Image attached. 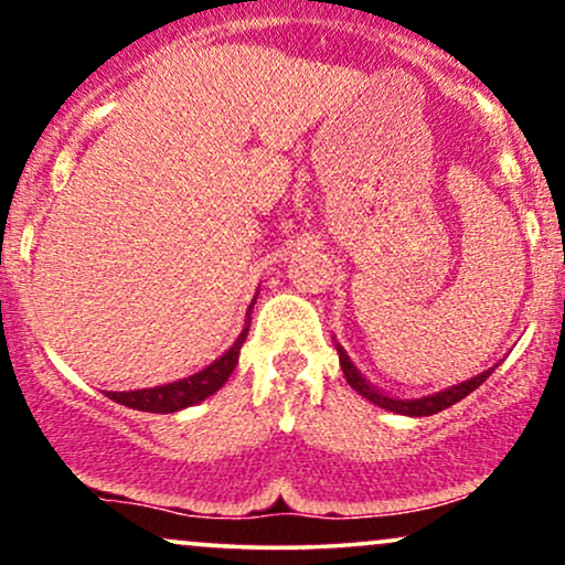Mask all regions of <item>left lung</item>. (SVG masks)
Masks as SVG:
<instances>
[{"instance_id": "obj_1", "label": "left lung", "mask_w": 565, "mask_h": 565, "mask_svg": "<svg viewBox=\"0 0 565 565\" xmlns=\"http://www.w3.org/2000/svg\"><path fill=\"white\" fill-rule=\"evenodd\" d=\"M337 353H340L342 374H345L348 385L353 387L355 393L364 395V398L372 401L374 406L387 408V412H393V414H406V417H430V414L444 412V408H449V406L457 404V401H462L465 395H470L478 385H483V382L489 380V374L494 372V366H491V369H486V372L476 374V377L459 382V385L446 387V391H438L433 395H423V398H393V395L377 391V387H374L372 382H369L364 374L355 369V364L350 361V355L345 353V348H342L340 342H337Z\"/></svg>"}]
</instances>
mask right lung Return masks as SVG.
Segmentation results:
<instances>
[{
	"label": "right lung",
	"mask_w": 565,
	"mask_h": 565,
	"mask_svg": "<svg viewBox=\"0 0 565 565\" xmlns=\"http://www.w3.org/2000/svg\"><path fill=\"white\" fill-rule=\"evenodd\" d=\"M255 300H252L249 310H246V323H244L242 334H238V340L233 342V345L225 350L217 361H212L206 369H201V372L191 374V377H185V380L170 382V385L142 387V391H129V393H106V395L121 406L138 408V412H153V414H172V412H180V408H188L193 404H201L204 398H210L212 393H217L220 387L228 382L233 369H236V364H238V353H242L246 332H249L252 308H255Z\"/></svg>",
	"instance_id": "1"
}]
</instances>
